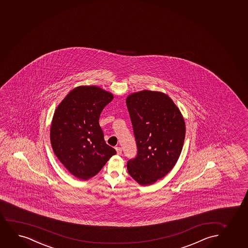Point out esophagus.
I'll list each match as a JSON object with an SVG mask.
<instances>
[{
	"label": "esophagus",
	"instance_id": "34e87169",
	"mask_svg": "<svg viewBox=\"0 0 248 248\" xmlns=\"http://www.w3.org/2000/svg\"><path fill=\"white\" fill-rule=\"evenodd\" d=\"M115 150H116L118 155H121L122 154V148L121 147H116Z\"/></svg>",
	"mask_w": 248,
	"mask_h": 248
}]
</instances>
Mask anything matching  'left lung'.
Masks as SVG:
<instances>
[{
	"label": "left lung",
	"mask_w": 248,
	"mask_h": 248,
	"mask_svg": "<svg viewBox=\"0 0 248 248\" xmlns=\"http://www.w3.org/2000/svg\"><path fill=\"white\" fill-rule=\"evenodd\" d=\"M126 104L131 120L137 156L127 170L141 186L165 176L177 162L183 148L186 124L181 111L164 93L143 90L128 95Z\"/></svg>",
	"instance_id": "1"
}]
</instances>
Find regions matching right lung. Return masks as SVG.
<instances>
[{
  "instance_id": "obj_1",
  "label": "right lung",
  "mask_w": 248,
  "mask_h": 248,
  "mask_svg": "<svg viewBox=\"0 0 248 248\" xmlns=\"http://www.w3.org/2000/svg\"><path fill=\"white\" fill-rule=\"evenodd\" d=\"M113 96L97 86H79L68 93L52 118V150L71 174L89 180L100 171L116 150L108 145L99 117Z\"/></svg>"
}]
</instances>
